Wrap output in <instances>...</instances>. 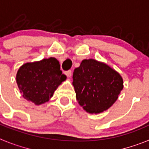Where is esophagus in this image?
Segmentation results:
<instances>
[{"label":"esophagus","mask_w":149,"mask_h":149,"mask_svg":"<svg viewBox=\"0 0 149 149\" xmlns=\"http://www.w3.org/2000/svg\"><path fill=\"white\" fill-rule=\"evenodd\" d=\"M65 75L67 76L68 77H70L71 76H72V71L71 70H68V71H66V72H65Z\"/></svg>","instance_id":"1"}]
</instances>
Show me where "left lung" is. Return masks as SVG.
I'll return each instance as SVG.
<instances>
[{"instance_id": "8db88e82", "label": "left lung", "mask_w": 149, "mask_h": 149, "mask_svg": "<svg viewBox=\"0 0 149 149\" xmlns=\"http://www.w3.org/2000/svg\"><path fill=\"white\" fill-rule=\"evenodd\" d=\"M72 84L79 104L89 113H99L110 108L123 89L120 74L93 59L84 60L74 69Z\"/></svg>"}]
</instances>
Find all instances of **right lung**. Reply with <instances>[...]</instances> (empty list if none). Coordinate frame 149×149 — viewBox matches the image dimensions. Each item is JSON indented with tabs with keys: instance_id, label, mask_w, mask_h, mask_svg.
<instances>
[{
	"instance_id": "1",
	"label": "right lung",
	"mask_w": 149,
	"mask_h": 149,
	"mask_svg": "<svg viewBox=\"0 0 149 149\" xmlns=\"http://www.w3.org/2000/svg\"><path fill=\"white\" fill-rule=\"evenodd\" d=\"M65 79L66 76L60 70V63L54 57L25 63L16 74L17 84L23 97L36 105L49 101Z\"/></svg>"
}]
</instances>
